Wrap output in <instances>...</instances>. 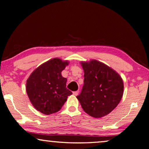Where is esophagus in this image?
Masks as SVG:
<instances>
[{"label": "esophagus", "mask_w": 149, "mask_h": 149, "mask_svg": "<svg viewBox=\"0 0 149 149\" xmlns=\"http://www.w3.org/2000/svg\"><path fill=\"white\" fill-rule=\"evenodd\" d=\"M79 91H74V92H73V94H74V95H75V96H77L78 95V94H79Z\"/></svg>", "instance_id": "1"}]
</instances>
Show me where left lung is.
Here are the masks:
<instances>
[{
    "label": "left lung",
    "mask_w": 149,
    "mask_h": 149,
    "mask_svg": "<svg viewBox=\"0 0 149 149\" xmlns=\"http://www.w3.org/2000/svg\"><path fill=\"white\" fill-rule=\"evenodd\" d=\"M84 85L77 98L87 114L100 118L111 113L123 95V81L118 73L96 60L81 63Z\"/></svg>",
    "instance_id": "obj_1"
}]
</instances>
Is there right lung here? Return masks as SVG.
<instances>
[{
	"instance_id": "obj_1",
	"label": "right lung",
	"mask_w": 149,
	"mask_h": 149,
	"mask_svg": "<svg viewBox=\"0 0 149 149\" xmlns=\"http://www.w3.org/2000/svg\"><path fill=\"white\" fill-rule=\"evenodd\" d=\"M68 64L55 58L42 64L26 81V91L30 101L43 114L58 111L72 93L66 88V78L61 72Z\"/></svg>"
}]
</instances>
